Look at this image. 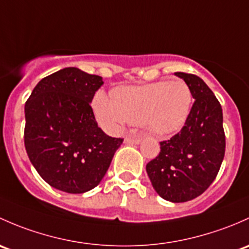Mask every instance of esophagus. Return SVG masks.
I'll return each mask as SVG.
<instances>
[{"label":"esophagus","mask_w":249,"mask_h":249,"mask_svg":"<svg viewBox=\"0 0 249 249\" xmlns=\"http://www.w3.org/2000/svg\"><path fill=\"white\" fill-rule=\"evenodd\" d=\"M140 142H142V138L140 137H137V138H130V137H127L124 139V142L125 143H140Z\"/></svg>","instance_id":"esophagus-1"}]
</instances>
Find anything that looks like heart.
Wrapping results in <instances>:
<instances>
[{
	"mask_svg": "<svg viewBox=\"0 0 249 249\" xmlns=\"http://www.w3.org/2000/svg\"><path fill=\"white\" fill-rule=\"evenodd\" d=\"M191 107V89L182 80L119 87L112 98L101 91L93 101L97 119L107 129L117 130L127 122L142 124L158 137L182 128Z\"/></svg>",
	"mask_w": 249,
	"mask_h": 249,
	"instance_id": "1",
	"label": "heart"
}]
</instances>
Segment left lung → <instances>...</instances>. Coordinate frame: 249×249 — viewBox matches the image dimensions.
<instances>
[{"mask_svg": "<svg viewBox=\"0 0 249 249\" xmlns=\"http://www.w3.org/2000/svg\"><path fill=\"white\" fill-rule=\"evenodd\" d=\"M196 99L181 132L160 142L146 171L160 196L184 202L204 193L218 174L225 152L223 112L218 99L194 74L178 71Z\"/></svg>", "mask_w": 249, "mask_h": 249, "instance_id": "obj_1", "label": "left lung"}]
</instances>
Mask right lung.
I'll return each instance as SVG.
<instances>
[{"instance_id": "add662e5", "label": "right lung", "mask_w": 249, "mask_h": 249, "mask_svg": "<svg viewBox=\"0 0 249 249\" xmlns=\"http://www.w3.org/2000/svg\"><path fill=\"white\" fill-rule=\"evenodd\" d=\"M102 76L75 67L45 76L25 104V148L47 183L80 194L98 186L124 139L98 127L89 103Z\"/></svg>"}]
</instances>
